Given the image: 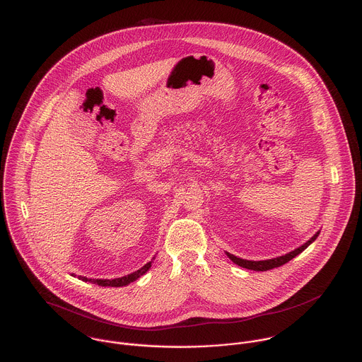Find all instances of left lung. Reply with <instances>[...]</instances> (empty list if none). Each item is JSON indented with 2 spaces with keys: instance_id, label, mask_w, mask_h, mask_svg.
Returning a JSON list of instances; mask_svg holds the SVG:
<instances>
[{
  "instance_id": "left-lung-1",
  "label": "left lung",
  "mask_w": 362,
  "mask_h": 362,
  "mask_svg": "<svg viewBox=\"0 0 362 362\" xmlns=\"http://www.w3.org/2000/svg\"><path fill=\"white\" fill-rule=\"evenodd\" d=\"M319 235V231L310 238L308 243H305L304 245H301L300 248H297V250H294L293 252H290V254H287V255H283V257H279V258L274 259H267V260H245V259H240L237 258V257H234V255H231V254H228L227 252V257L231 259L234 263H237L238 266H241V267H245V269H251V270H258V272H264V270H270V269H274V267H279V266H283L284 263H287L288 260H291L293 258H296L298 254H301L304 250H307V247L310 245L315 240H316V237Z\"/></svg>"
}]
</instances>
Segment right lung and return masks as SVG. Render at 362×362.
Masks as SVG:
<instances>
[{
  "instance_id": "obj_1",
  "label": "right lung",
  "mask_w": 362,
  "mask_h": 362,
  "mask_svg": "<svg viewBox=\"0 0 362 362\" xmlns=\"http://www.w3.org/2000/svg\"><path fill=\"white\" fill-rule=\"evenodd\" d=\"M151 266H152V262L146 263L142 269H139V270H136V272H134V273H131L128 276L112 279V280H107V279L105 280H102V279H88V277H82V276H79V279L83 280V281H90V283L99 284L102 287H122V286H127V284L135 281L136 279H139L142 274H145L149 270Z\"/></svg>"
}]
</instances>
